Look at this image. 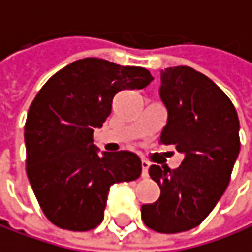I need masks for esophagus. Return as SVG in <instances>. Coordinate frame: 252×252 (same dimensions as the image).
I'll return each mask as SVG.
<instances>
[{
	"mask_svg": "<svg viewBox=\"0 0 252 252\" xmlns=\"http://www.w3.org/2000/svg\"><path fill=\"white\" fill-rule=\"evenodd\" d=\"M149 162L148 160H145V159H142L141 160V166H142V173H141V176L142 178H148V169H149Z\"/></svg>",
	"mask_w": 252,
	"mask_h": 252,
	"instance_id": "obj_1",
	"label": "esophagus"
}]
</instances>
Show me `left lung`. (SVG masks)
I'll list each match as a JSON object with an SVG mask.
<instances>
[{"label": "left lung", "instance_id": "obj_1", "mask_svg": "<svg viewBox=\"0 0 252 252\" xmlns=\"http://www.w3.org/2000/svg\"><path fill=\"white\" fill-rule=\"evenodd\" d=\"M159 95L168 110L160 142L185 158L176 169L151 165L160 196L142 204L141 217L149 228L175 234L200 224L223 196L240 152V121L224 92L188 66L160 71Z\"/></svg>", "mask_w": 252, "mask_h": 252}]
</instances>
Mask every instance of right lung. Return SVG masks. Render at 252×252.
<instances>
[{
    "instance_id": "add662e5",
    "label": "right lung",
    "mask_w": 252,
    "mask_h": 252,
    "mask_svg": "<svg viewBox=\"0 0 252 252\" xmlns=\"http://www.w3.org/2000/svg\"><path fill=\"white\" fill-rule=\"evenodd\" d=\"M152 80L144 67L86 58L55 73L39 90L25 123L27 173L50 223L70 231L95 228L104 219L110 188L139 178L138 155H100L93 132L111 114L115 94Z\"/></svg>"
}]
</instances>
